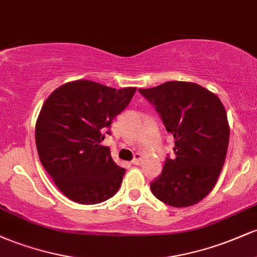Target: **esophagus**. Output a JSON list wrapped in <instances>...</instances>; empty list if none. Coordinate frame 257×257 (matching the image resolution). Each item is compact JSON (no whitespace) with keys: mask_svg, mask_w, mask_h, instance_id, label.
<instances>
[{"mask_svg":"<svg viewBox=\"0 0 257 257\" xmlns=\"http://www.w3.org/2000/svg\"><path fill=\"white\" fill-rule=\"evenodd\" d=\"M141 161H143V157H141V155H137V156H135V158L132 161V163L134 164V166H140Z\"/></svg>","mask_w":257,"mask_h":257,"instance_id":"1","label":"esophagus"}]
</instances>
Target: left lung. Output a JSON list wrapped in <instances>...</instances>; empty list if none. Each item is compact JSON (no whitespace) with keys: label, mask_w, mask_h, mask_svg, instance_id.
<instances>
[{"label":"left lung","mask_w":257,"mask_h":257,"mask_svg":"<svg viewBox=\"0 0 257 257\" xmlns=\"http://www.w3.org/2000/svg\"><path fill=\"white\" fill-rule=\"evenodd\" d=\"M139 91L175 139V157H167L151 182L152 193L175 208L197 204L213 190L225 163L229 126L222 102L191 82L170 81Z\"/></svg>","instance_id":"left-lung-1"}]
</instances>
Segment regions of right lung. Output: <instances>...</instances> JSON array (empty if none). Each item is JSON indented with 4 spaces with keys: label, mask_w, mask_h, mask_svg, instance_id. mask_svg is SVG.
<instances>
[{
    "label": "right lung",
    "mask_w": 257,
    "mask_h": 257,
    "mask_svg": "<svg viewBox=\"0 0 257 257\" xmlns=\"http://www.w3.org/2000/svg\"><path fill=\"white\" fill-rule=\"evenodd\" d=\"M135 91L78 79L57 88L44 101L35 129L37 152L67 198L98 204L119 190L125 169L114 163L101 141Z\"/></svg>",
    "instance_id": "right-lung-1"
}]
</instances>
